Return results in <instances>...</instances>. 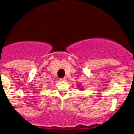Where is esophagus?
<instances>
[{
  "label": "esophagus",
  "mask_w": 134,
  "mask_h": 134,
  "mask_svg": "<svg viewBox=\"0 0 134 134\" xmlns=\"http://www.w3.org/2000/svg\"><path fill=\"white\" fill-rule=\"evenodd\" d=\"M66 77H63V78L60 79V80H62V81H64V80H66Z\"/></svg>",
  "instance_id": "obj_1"
}]
</instances>
